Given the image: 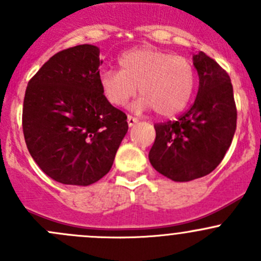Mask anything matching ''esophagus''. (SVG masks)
<instances>
[{"mask_svg":"<svg viewBox=\"0 0 261 261\" xmlns=\"http://www.w3.org/2000/svg\"><path fill=\"white\" fill-rule=\"evenodd\" d=\"M136 122H138V118L133 117V116H130V115L127 116V123H128V126H130V127H131V126L135 125Z\"/></svg>","mask_w":261,"mask_h":261,"instance_id":"34e87169","label":"esophagus"}]
</instances>
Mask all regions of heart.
Instances as JSON below:
<instances>
[{"instance_id": "1", "label": "heart", "mask_w": 261, "mask_h": 261, "mask_svg": "<svg viewBox=\"0 0 261 261\" xmlns=\"http://www.w3.org/2000/svg\"><path fill=\"white\" fill-rule=\"evenodd\" d=\"M118 64L120 70L99 75L102 93L112 106H125L139 87L143 97L136 109H152L162 117H170L179 114L193 94L196 70L187 58L138 48L121 55Z\"/></svg>"}]
</instances>
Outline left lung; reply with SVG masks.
<instances>
[{
	"label": "left lung",
	"instance_id": "left-lung-1",
	"mask_svg": "<svg viewBox=\"0 0 261 261\" xmlns=\"http://www.w3.org/2000/svg\"><path fill=\"white\" fill-rule=\"evenodd\" d=\"M199 77L198 93L177 121L155 123L149 152L154 169L174 181L210 174L222 162L236 131L233 89L227 72L199 51L193 55Z\"/></svg>",
	"mask_w": 261,
	"mask_h": 261
}]
</instances>
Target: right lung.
I'll return each mask as SVG.
<instances>
[{
    "mask_svg": "<svg viewBox=\"0 0 261 261\" xmlns=\"http://www.w3.org/2000/svg\"><path fill=\"white\" fill-rule=\"evenodd\" d=\"M101 64L97 46H73L53 55L26 87V146L59 183L89 186L105 177L127 133V116L101 91Z\"/></svg>",
    "mask_w": 261,
    "mask_h": 261,
    "instance_id": "1",
    "label": "right lung"
}]
</instances>
